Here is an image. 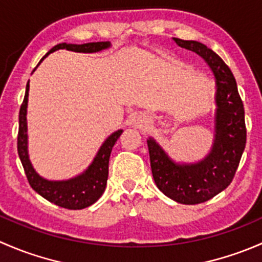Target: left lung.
<instances>
[{"instance_id": "1", "label": "left lung", "mask_w": 262, "mask_h": 262, "mask_svg": "<svg viewBox=\"0 0 262 262\" xmlns=\"http://www.w3.org/2000/svg\"><path fill=\"white\" fill-rule=\"evenodd\" d=\"M173 40L181 48L200 55L215 78L213 146L199 162L178 163L153 138L147 139V144L158 189L180 204L194 205L212 199L233 180L246 147L245 109L236 78L216 53L199 41L179 38Z\"/></svg>"}]
</instances>
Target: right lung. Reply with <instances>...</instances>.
Wrapping results in <instances>:
<instances>
[{"mask_svg":"<svg viewBox=\"0 0 262 262\" xmlns=\"http://www.w3.org/2000/svg\"><path fill=\"white\" fill-rule=\"evenodd\" d=\"M110 41H97V43H86V44H57L41 58V60L58 49H67L78 53H96L101 50L110 48ZM40 60V62H41ZM39 62V63H40ZM35 71V70H34ZM33 71V72H34ZM29 82L26 84V91L24 101L20 107L18 114V136H17V153L20 157L23 167L25 170V175L28 178L30 186L38 192L39 195L47 199L58 207L66 208V209H83L90 207L100 199L105 191L109 175V158L113 147L119 137L121 136L123 130L114 132L106 141L102 143L97 152L96 157L94 158L91 165L87 167L86 171L76 178L63 181H50L39 176V173L34 170L28 155V123H26V109H28V96H29Z\"/></svg>","mask_w":262,"mask_h":262,"instance_id":"add662e5","label":"right lung"}]
</instances>
